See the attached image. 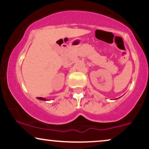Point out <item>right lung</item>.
<instances>
[{
    "instance_id": "1",
    "label": "right lung",
    "mask_w": 149,
    "mask_h": 149,
    "mask_svg": "<svg viewBox=\"0 0 149 149\" xmlns=\"http://www.w3.org/2000/svg\"><path fill=\"white\" fill-rule=\"evenodd\" d=\"M38 100H42V101H47V100H46V99H45V98H42V97H38Z\"/></svg>"
}]
</instances>
